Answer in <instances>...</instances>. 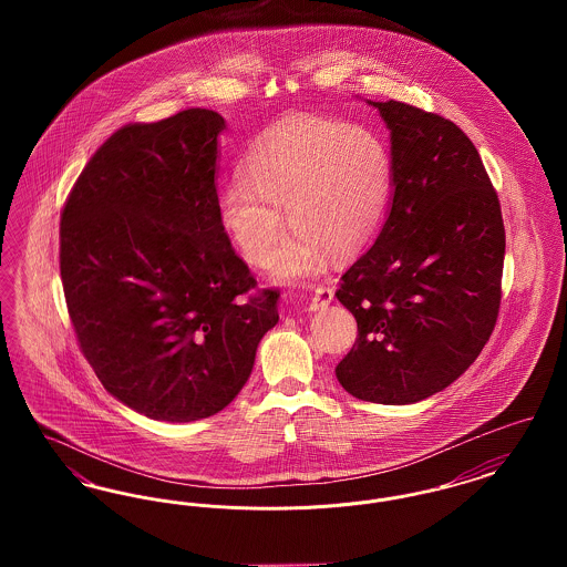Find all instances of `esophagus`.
I'll use <instances>...</instances> for the list:
<instances>
[{
	"mask_svg": "<svg viewBox=\"0 0 567 567\" xmlns=\"http://www.w3.org/2000/svg\"><path fill=\"white\" fill-rule=\"evenodd\" d=\"M331 301H333V289L319 285V287L312 291L308 306H310V310H324Z\"/></svg>",
	"mask_w": 567,
	"mask_h": 567,
	"instance_id": "34e87169",
	"label": "esophagus"
}]
</instances>
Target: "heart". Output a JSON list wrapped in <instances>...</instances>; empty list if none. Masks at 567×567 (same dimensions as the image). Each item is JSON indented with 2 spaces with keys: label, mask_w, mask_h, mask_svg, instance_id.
<instances>
[{
  "label": "heart",
  "mask_w": 567,
  "mask_h": 567,
  "mask_svg": "<svg viewBox=\"0 0 567 567\" xmlns=\"http://www.w3.org/2000/svg\"><path fill=\"white\" fill-rule=\"evenodd\" d=\"M240 185L218 195V223L257 268L274 257L280 280L323 268L324 257L349 259L377 236L393 190L386 142L363 127L331 118H301L261 135L238 167Z\"/></svg>",
  "instance_id": "1"
}]
</instances>
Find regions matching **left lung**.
Wrapping results in <instances>:
<instances>
[{
  "label": "left lung",
  "mask_w": 567,
  "mask_h": 567,
  "mask_svg": "<svg viewBox=\"0 0 567 567\" xmlns=\"http://www.w3.org/2000/svg\"><path fill=\"white\" fill-rule=\"evenodd\" d=\"M370 104L391 130L393 202L336 291L359 331L336 377L357 400L414 404L485 349L506 231L483 159L453 121L395 100Z\"/></svg>",
  "instance_id": "1"
}]
</instances>
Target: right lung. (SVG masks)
<instances>
[{
  "label": "right lung",
  "mask_w": 567,
  "mask_h": 567,
  "mask_svg": "<svg viewBox=\"0 0 567 567\" xmlns=\"http://www.w3.org/2000/svg\"><path fill=\"white\" fill-rule=\"evenodd\" d=\"M215 110L110 135L70 190L59 268L84 359L135 412L189 423L243 391L278 289L257 280L218 223Z\"/></svg>",
  "instance_id": "obj_1"
}]
</instances>
